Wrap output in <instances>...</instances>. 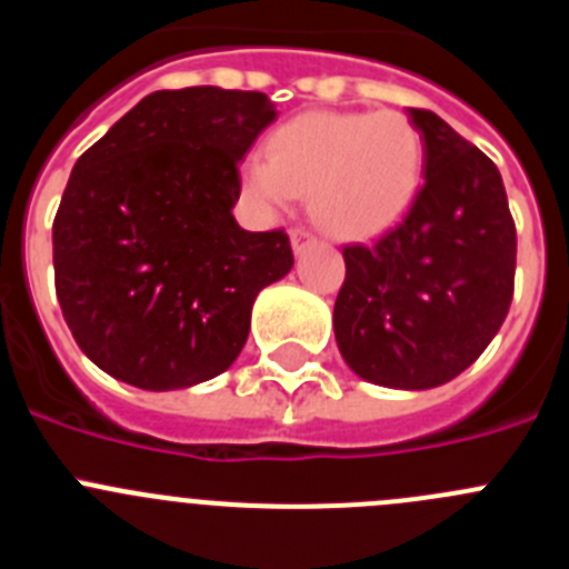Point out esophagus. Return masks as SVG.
Here are the masks:
<instances>
[{
  "instance_id": "1",
  "label": "esophagus",
  "mask_w": 569,
  "mask_h": 569,
  "mask_svg": "<svg viewBox=\"0 0 569 569\" xmlns=\"http://www.w3.org/2000/svg\"><path fill=\"white\" fill-rule=\"evenodd\" d=\"M312 239L316 237H312L310 231H305V228H293V231H290V244H293V253H301V250H305Z\"/></svg>"
}]
</instances>
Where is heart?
Returning a JSON list of instances; mask_svg holds the SVG:
<instances>
[{
  "label": "heart",
  "instance_id": "heart-1",
  "mask_svg": "<svg viewBox=\"0 0 569 569\" xmlns=\"http://www.w3.org/2000/svg\"><path fill=\"white\" fill-rule=\"evenodd\" d=\"M423 158V134L403 112H305L270 132L264 160L242 166V191L268 213L310 194L321 228L363 239L409 211Z\"/></svg>",
  "mask_w": 569,
  "mask_h": 569
}]
</instances>
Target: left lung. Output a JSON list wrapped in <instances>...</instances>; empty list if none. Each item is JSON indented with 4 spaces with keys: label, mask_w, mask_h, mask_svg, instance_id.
Returning <instances> with one entry per match:
<instances>
[{
    "label": "left lung",
    "mask_w": 569,
    "mask_h": 569,
    "mask_svg": "<svg viewBox=\"0 0 569 569\" xmlns=\"http://www.w3.org/2000/svg\"><path fill=\"white\" fill-rule=\"evenodd\" d=\"M423 134V189L375 244H347L332 310L343 361L389 389H435L466 372L508 316L516 226L488 154L429 109H409Z\"/></svg>",
    "instance_id": "obj_1"
}]
</instances>
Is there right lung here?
Wrapping results in <instances>:
<instances>
[{
  "label": "right lung",
  "mask_w": 569,
  "mask_h": 569,
  "mask_svg": "<svg viewBox=\"0 0 569 569\" xmlns=\"http://www.w3.org/2000/svg\"><path fill=\"white\" fill-rule=\"evenodd\" d=\"M273 121L264 92L160 90L76 160L53 222L56 296L103 372L169 392L237 361L259 290L293 268L288 233L231 213L239 160Z\"/></svg>",
  "instance_id": "obj_1"
}]
</instances>
